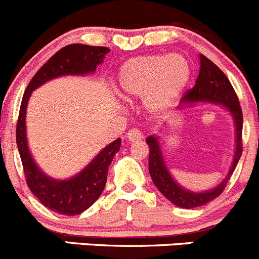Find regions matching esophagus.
<instances>
[{
  "label": "esophagus",
  "mask_w": 259,
  "mask_h": 259,
  "mask_svg": "<svg viewBox=\"0 0 259 259\" xmlns=\"http://www.w3.org/2000/svg\"><path fill=\"white\" fill-rule=\"evenodd\" d=\"M127 139L128 141H139V140L142 139V134L140 130H137V128H132V130H130L127 134Z\"/></svg>",
  "instance_id": "1"
}]
</instances>
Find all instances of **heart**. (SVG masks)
<instances>
[{
  "mask_svg": "<svg viewBox=\"0 0 259 259\" xmlns=\"http://www.w3.org/2000/svg\"><path fill=\"white\" fill-rule=\"evenodd\" d=\"M190 64L181 54L142 55L120 66L118 94L125 100L145 96V106L153 113L169 108L190 79Z\"/></svg>",
  "mask_w": 259,
  "mask_h": 259,
  "instance_id": "obj_1",
  "label": "heart"
}]
</instances>
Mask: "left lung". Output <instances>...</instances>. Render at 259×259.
I'll use <instances>...</instances> for the list:
<instances>
[{
	"instance_id": "left-lung-1",
	"label": "left lung",
	"mask_w": 259,
	"mask_h": 259,
	"mask_svg": "<svg viewBox=\"0 0 259 259\" xmlns=\"http://www.w3.org/2000/svg\"><path fill=\"white\" fill-rule=\"evenodd\" d=\"M182 101L184 103L212 101V103L222 104L231 111V114L234 115L235 124H236V153H235L234 162L227 173V177L217 187L210 191H205V193H191V191L182 189L173 181L167 167L164 165V162H163L158 140L153 136H149L146 139V144L149 145V151H150L149 153V172H150L154 185L168 200L176 204L177 207L190 209V208L201 207L224 193L227 181L231 177L232 172L243 154V111H241L238 95L235 92L226 74L213 61H210L201 54L200 69H199L198 78L195 80V86L185 92Z\"/></svg>"
}]
</instances>
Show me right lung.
Returning a JSON list of instances; mask_svg holds the SVG:
<instances>
[{
  "label": "right lung",
  "mask_w": 259,
  "mask_h": 259,
  "mask_svg": "<svg viewBox=\"0 0 259 259\" xmlns=\"http://www.w3.org/2000/svg\"><path fill=\"white\" fill-rule=\"evenodd\" d=\"M110 50L108 47L87 46L73 44L59 50L33 75L25 89L18 123H16V144L24 169L25 181L35 198L45 207L64 215H75L89 209L99 199L105 187L108 170L114 155L119 151L120 139L106 146L78 176L68 181H55L38 169L33 162L27 146L25 137V110L28 99L33 90L42 83L64 74H86L96 70Z\"/></svg>",
  "instance_id": "right-lung-1"
}]
</instances>
